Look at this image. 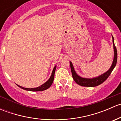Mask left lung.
Listing matches in <instances>:
<instances>
[{"label":"left lung","instance_id":"left-lung-1","mask_svg":"<svg viewBox=\"0 0 121 121\" xmlns=\"http://www.w3.org/2000/svg\"><path fill=\"white\" fill-rule=\"evenodd\" d=\"M112 41H113V49H114V58H113V61L111 67L109 68V70L105 73L103 74L102 75H100L98 77L94 78H84L78 76L75 73V70H74V67H73V64L71 62H69V64H70L71 70L72 73V76H73V79L74 81H75L77 84L78 85H81V86H90V87H92V86H95L97 85H100L104 82L108 78V77L111 74L112 71L113 69V68L115 67L116 64H117V48H116L114 44V39L112 36Z\"/></svg>","mask_w":121,"mask_h":121}]
</instances>
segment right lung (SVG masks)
<instances>
[{
	"label": "right lung",
	"mask_w": 121,
	"mask_h": 121,
	"mask_svg": "<svg viewBox=\"0 0 121 121\" xmlns=\"http://www.w3.org/2000/svg\"><path fill=\"white\" fill-rule=\"evenodd\" d=\"M56 66H55L53 70V72H52V75H51L49 80H48L47 82H45L44 84L41 85V86H39V87L34 88H26L22 87V86H19V85H17L18 86H19V87L21 88H22L24 90H27V91H44V90H47V89H48V88L50 87L52 84H53V81H54V74H55V71H56Z\"/></svg>",
	"instance_id": "1"
}]
</instances>
